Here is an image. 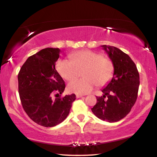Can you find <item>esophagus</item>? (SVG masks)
Instances as JSON below:
<instances>
[{
  "instance_id": "1",
  "label": "esophagus",
  "mask_w": 157,
  "mask_h": 157,
  "mask_svg": "<svg viewBox=\"0 0 157 157\" xmlns=\"http://www.w3.org/2000/svg\"><path fill=\"white\" fill-rule=\"evenodd\" d=\"M81 97H83V95H82V94H76V98H81Z\"/></svg>"
}]
</instances>
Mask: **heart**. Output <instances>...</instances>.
Masks as SVG:
<instances>
[{"mask_svg": "<svg viewBox=\"0 0 157 157\" xmlns=\"http://www.w3.org/2000/svg\"><path fill=\"white\" fill-rule=\"evenodd\" d=\"M70 61L59 59L56 63V69L65 80H71L84 70V78L75 79L67 85L69 92L78 94L90 92L96 85L103 86L112 78L114 65L112 61L102 55L90 51L73 52L69 56Z\"/></svg>", "mask_w": 157, "mask_h": 157, "instance_id": "b5f03b06", "label": "heart"}]
</instances>
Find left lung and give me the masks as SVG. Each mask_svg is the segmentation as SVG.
<instances>
[{
  "mask_svg": "<svg viewBox=\"0 0 157 157\" xmlns=\"http://www.w3.org/2000/svg\"><path fill=\"white\" fill-rule=\"evenodd\" d=\"M114 65L113 77L102 90L101 97H96V104L91 109L100 119L110 123L124 118L131 111L138 96L140 76L134 61L115 46L102 45ZM106 96L108 100L104 98Z\"/></svg>",
  "mask_w": 157,
  "mask_h": 157,
  "instance_id": "8db88e82",
  "label": "left lung"
}]
</instances>
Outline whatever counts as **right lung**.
Returning <instances> with one entry per match:
<instances>
[{"label":"right lung","mask_w":157,"mask_h":157,"mask_svg":"<svg viewBox=\"0 0 157 157\" xmlns=\"http://www.w3.org/2000/svg\"><path fill=\"white\" fill-rule=\"evenodd\" d=\"M60 52L58 48L41 50L26 60L18 74L23 109L32 121L46 128L64 121L76 98L74 94L61 98L65 84L55 69Z\"/></svg>","instance_id":"add662e5"}]
</instances>
